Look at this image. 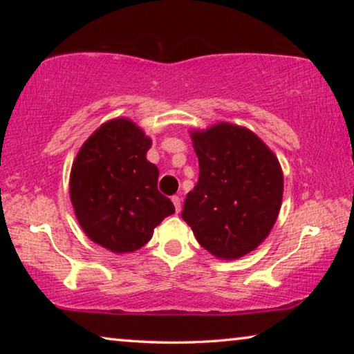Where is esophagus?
<instances>
[{
    "mask_svg": "<svg viewBox=\"0 0 354 354\" xmlns=\"http://www.w3.org/2000/svg\"><path fill=\"white\" fill-rule=\"evenodd\" d=\"M171 201H173V205H175V211L176 212L181 211V196H178V195L171 196Z\"/></svg>",
    "mask_w": 354,
    "mask_h": 354,
    "instance_id": "34e87169",
    "label": "esophagus"
}]
</instances>
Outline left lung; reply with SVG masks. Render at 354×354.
<instances>
[{
	"instance_id": "8db88e82",
	"label": "left lung",
	"mask_w": 354,
	"mask_h": 354,
	"mask_svg": "<svg viewBox=\"0 0 354 354\" xmlns=\"http://www.w3.org/2000/svg\"><path fill=\"white\" fill-rule=\"evenodd\" d=\"M200 164L183 218L217 259L234 261L270 234L283 203L284 178L274 153L248 128L220 122L192 129Z\"/></svg>"
}]
</instances>
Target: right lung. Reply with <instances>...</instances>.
<instances>
[{"label":"right lung","mask_w":354,"mask_h":354,"mask_svg":"<svg viewBox=\"0 0 354 354\" xmlns=\"http://www.w3.org/2000/svg\"><path fill=\"white\" fill-rule=\"evenodd\" d=\"M151 139L133 120L101 124L71 165L70 200L86 236L112 253L147 245L154 227L175 212L158 190L159 170L147 159Z\"/></svg>","instance_id":"1"}]
</instances>
